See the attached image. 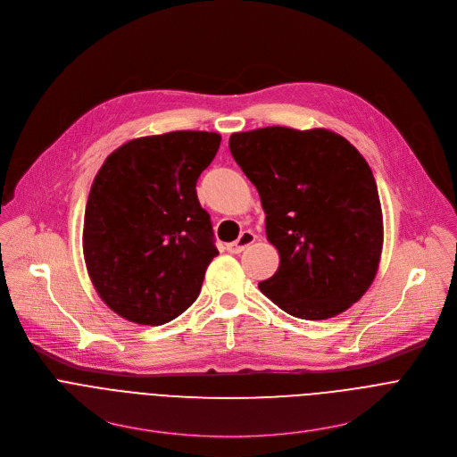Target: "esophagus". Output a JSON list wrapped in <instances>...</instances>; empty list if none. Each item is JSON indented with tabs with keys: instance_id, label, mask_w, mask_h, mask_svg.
<instances>
[{
	"instance_id": "1",
	"label": "esophagus",
	"mask_w": 457,
	"mask_h": 457,
	"mask_svg": "<svg viewBox=\"0 0 457 457\" xmlns=\"http://www.w3.org/2000/svg\"><path fill=\"white\" fill-rule=\"evenodd\" d=\"M254 238H256V237H254V233H253V231H244V233H242L235 242L228 244V247H226V249H228L229 253H233V254L242 253L247 245H251V244L254 242Z\"/></svg>"
}]
</instances>
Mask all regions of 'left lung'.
<instances>
[{
	"label": "left lung",
	"mask_w": 457,
	"mask_h": 457,
	"mask_svg": "<svg viewBox=\"0 0 457 457\" xmlns=\"http://www.w3.org/2000/svg\"><path fill=\"white\" fill-rule=\"evenodd\" d=\"M229 150L258 189L277 273L258 287L291 316L333 318L370 287L383 245L374 175L331 129L268 126L229 137Z\"/></svg>",
	"instance_id": "1"
}]
</instances>
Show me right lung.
<instances>
[{"label": "right lung", "instance_id": "right-lung-1", "mask_svg": "<svg viewBox=\"0 0 457 457\" xmlns=\"http://www.w3.org/2000/svg\"><path fill=\"white\" fill-rule=\"evenodd\" d=\"M219 146L215 132L139 137L97 171L83 253L97 295L119 316L162 325L197 300L219 249L195 186Z\"/></svg>", "mask_w": 457, "mask_h": 457}]
</instances>
